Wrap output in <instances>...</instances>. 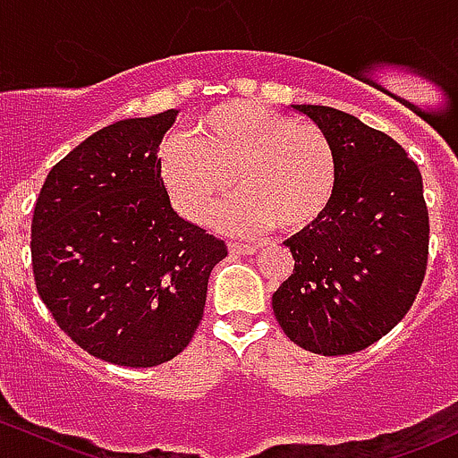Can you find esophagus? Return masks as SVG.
Wrapping results in <instances>:
<instances>
[{
	"label": "esophagus",
	"instance_id": "obj_1",
	"mask_svg": "<svg viewBox=\"0 0 458 458\" xmlns=\"http://www.w3.org/2000/svg\"><path fill=\"white\" fill-rule=\"evenodd\" d=\"M228 250H230V255H257L259 246H255V243L233 242V243H228Z\"/></svg>",
	"mask_w": 458,
	"mask_h": 458
}]
</instances>
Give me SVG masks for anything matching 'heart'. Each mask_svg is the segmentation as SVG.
I'll use <instances>...</instances> for the list:
<instances>
[{
  "label": "heart",
  "mask_w": 458,
  "mask_h": 458,
  "mask_svg": "<svg viewBox=\"0 0 458 458\" xmlns=\"http://www.w3.org/2000/svg\"><path fill=\"white\" fill-rule=\"evenodd\" d=\"M159 174L170 201L191 221H203L237 182L216 216L228 233L276 224L299 230L332 199L335 152L315 123L293 122L248 101L215 106L159 152Z\"/></svg>",
  "instance_id": "heart-1"
}]
</instances>
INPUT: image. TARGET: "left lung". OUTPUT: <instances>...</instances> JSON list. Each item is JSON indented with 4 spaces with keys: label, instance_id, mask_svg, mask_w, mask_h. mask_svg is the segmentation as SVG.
Returning a JSON list of instances; mask_svg holds the SVG:
<instances>
[{
    "label": "left lung",
    "instance_id": "obj_1",
    "mask_svg": "<svg viewBox=\"0 0 458 458\" xmlns=\"http://www.w3.org/2000/svg\"><path fill=\"white\" fill-rule=\"evenodd\" d=\"M335 152L332 199L285 242L294 270L272 294L281 330L323 357L352 354L414 303L428 263V208L417 164L386 132L344 110L293 104Z\"/></svg>",
    "mask_w": 458,
    "mask_h": 458
}]
</instances>
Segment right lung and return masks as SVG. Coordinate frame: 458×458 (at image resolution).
Returning a JSON list of instances; mask_svg holds the SVG:
<instances>
[{
  "label": "right lung",
  "instance_id": "add662e5",
  "mask_svg": "<svg viewBox=\"0 0 458 458\" xmlns=\"http://www.w3.org/2000/svg\"><path fill=\"white\" fill-rule=\"evenodd\" d=\"M179 110L114 122L46 177L32 215V272L57 326L126 368L177 357L195 335L221 239L177 215L159 143Z\"/></svg>",
  "mask_w": 458,
  "mask_h": 458
}]
</instances>
